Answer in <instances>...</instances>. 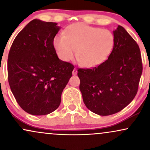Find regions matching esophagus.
<instances>
[{"mask_svg":"<svg viewBox=\"0 0 150 150\" xmlns=\"http://www.w3.org/2000/svg\"><path fill=\"white\" fill-rule=\"evenodd\" d=\"M77 73V69H76V68H75L73 69V75H76V74Z\"/></svg>","mask_w":150,"mask_h":150,"instance_id":"esophagus-1","label":"esophagus"}]
</instances>
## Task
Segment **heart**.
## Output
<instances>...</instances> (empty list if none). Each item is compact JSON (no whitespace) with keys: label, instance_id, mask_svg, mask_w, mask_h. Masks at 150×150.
Masks as SVG:
<instances>
[{"label":"heart","instance_id":"1","mask_svg":"<svg viewBox=\"0 0 150 150\" xmlns=\"http://www.w3.org/2000/svg\"><path fill=\"white\" fill-rule=\"evenodd\" d=\"M53 44L62 61H71L76 53L82 65L92 68L100 65L110 56L114 46L115 37L113 32L107 29L77 23L68 26L65 34L55 36Z\"/></svg>","mask_w":150,"mask_h":150}]
</instances>
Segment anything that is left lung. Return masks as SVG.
<instances>
[{
    "mask_svg": "<svg viewBox=\"0 0 150 150\" xmlns=\"http://www.w3.org/2000/svg\"><path fill=\"white\" fill-rule=\"evenodd\" d=\"M112 52L100 65L79 68L80 89L88 109L100 116L119 112L135 98L142 73L139 46L126 30L113 31Z\"/></svg>",
    "mask_w": 150,
    "mask_h": 150,
    "instance_id": "left-lung-1",
    "label": "left lung"
}]
</instances>
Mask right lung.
<instances>
[{
	"label": "right lung",
	"mask_w": 150,
	"mask_h": 150,
	"mask_svg": "<svg viewBox=\"0 0 150 150\" xmlns=\"http://www.w3.org/2000/svg\"><path fill=\"white\" fill-rule=\"evenodd\" d=\"M61 27L55 22L32 20L13 41L8 59L12 92L24 111L42 116L57 109L74 65L58 58L53 38Z\"/></svg>",
	"instance_id": "right-lung-1"
}]
</instances>
